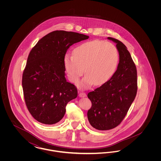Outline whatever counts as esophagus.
<instances>
[{"mask_svg":"<svg viewBox=\"0 0 161 161\" xmlns=\"http://www.w3.org/2000/svg\"><path fill=\"white\" fill-rule=\"evenodd\" d=\"M79 97H86V94L85 93H84V92H80V93H79Z\"/></svg>","mask_w":161,"mask_h":161,"instance_id":"esophagus-1","label":"esophagus"}]
</instances>
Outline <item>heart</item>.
<instances>
[{
    "label": "heart",
    "mask_w": 161,
    "mask_h": 161,
    "mask_svg": "<svg viewBox=\"0 0 161 161\" xmlns=\"http://www.w3.org/2000/svg\"><path fill=\"white\" fill-rule=\"evenodd\" d=\"M72 54V56L68 54L64 56L66 72L69 80L77 83L84 70L86 75L80 83L83 88L106 83L114 75L119 63L117 48L107 42H85L77 46Z\"/></svg>",
    "instance_id": "obj_1"
}]
</instances>
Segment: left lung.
Listing matches in <instances>:
<instances>
[{
	"instance_id": "obj_1",
	"label": "left lung",
	"mask_w": 161,
	"mask_h": 161,
	"mask_svg": "<svg viewBox=\"0 0 161 161\" xmlns=\"http://www.w3.org/2000/svg\"><path fill=\"white\" fill-rule=\"evenodd\" d=\"M107 38L116 43L119 55L118 68L108 81L87 94L92 102L87 118L92 127L99 130L112 129L122 122L138 89L136 68L127 47L116 38Z\"/></svg>"
}]
</instances>
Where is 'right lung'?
I'll return each instance as SVG.
<instances>
[{
  "mask_svg": "<svg viewBox=\"0 0 161 161\" xmlns=\"http://www.w3.org/2000/svg\"><path fill=\"white\" fill-rule=\"evenodd\" d=\"M89 37L74 32L53 31L31 49L23 70L22 87L26 107L38 122H59L68 103L77 98L76 87L65 78L64 58L70 46Z\"/></svg>",
  "mask_w": 161,
  "mask_h": 161,
  "instance_id": "right-lung-1",
  "label": "right lung"
}]
</instances>
